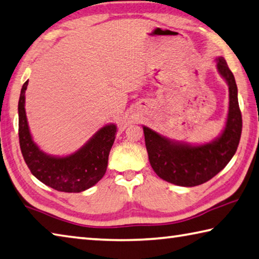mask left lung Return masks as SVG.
Masks as SVG:
<instances>
[{"label": "left lung", "instance_id": "1", "mask_svg": "<svg viewBox=\"0 0 259 259\" xmlns=\"http://www.w3.org/2000/svg\"><path fill=\"white\" fill-rule=\"evenodd\" d=\"M218 70L229 84V114L222 135L214 142L191 146L171 142L144 126L149 163L163 180L182 187L207 182L227 166L236 154L242 131V116L234 76L224 58L218 59Z\"/></svg>", "mask_w": 259, "mask_h": 259}]
</instances>
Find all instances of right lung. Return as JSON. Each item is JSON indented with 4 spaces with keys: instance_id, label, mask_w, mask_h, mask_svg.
I'll list each match as a JSON object with an SVG mask.
<instances>
[{
    "instance_id": "1",
    "label": "right lung",
    "mask_w": 259,
    "mask_h": 259,
    "mask_svg": "<svg viewBox=\"0 0 259 259\" xmlns=\"http://www.w3.org/2000/svg\"><path fill=\"white\" fill-rule=\"evenodd\" d=\"M23 83L19 98V143L23 159L32 176L53 189L63 192H81L101 180L105 175L109 154L114 143L116 125L103 126L89 142L69 156L54 157L41 152L34 142L25 111Z\"/></svg>"
}]
</instances>
